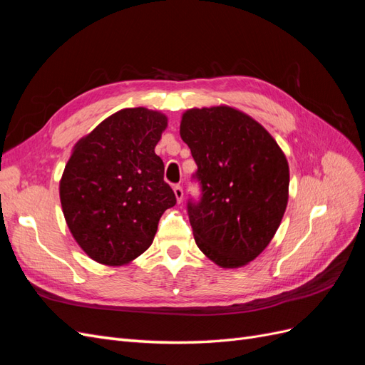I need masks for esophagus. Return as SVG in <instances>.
<instances>
[{
	"mask_svg": "<svg viewBox=\"0 0 365 365\" xmlns=\"http://www.w3.org/2000/svg\"><path fill=\"white\" fill-rule=\"evenodd\" d=\"M173 192H175V196H176V201H178L180 204L182 202V197H184V190L181 185H175L173 187Z\"/></svg>",
	"mask_w": 365,
	"mask_h": 365,
	"instance_id": "esophagus-1",
	"label": "esophagus"
}]
</instances>
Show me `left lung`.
Returning <instances> with one entry per match:
<instances>
[{
	"instance_id": "8db88e82",
	"label": "left lung",
	"mask_w": 365,
	"mask_h": 365,
	"mask_svg": "<svg viewBox=\"0 0 365 365\" xmlns=\"http://www.w3.org/2000/svg\"><path fill=\"white\" fill-rule=\"evenodd\" d=\"M180 134L202 192L187 204L196 245L219 267H244L268 247L288 205L284 153L256 120L224 105L185 111Z\"/></svg>"
}]
</instances>
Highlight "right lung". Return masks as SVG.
<instances>
[{"mask_svg": "<svg viewBox=\"0 0 365 365\" xmlns=\"http://www.w3.org/2000/svg\"><path fill=\"white\" fill-rule=\"evenodd\" d=\"M168 117L126 108L76 143L59 184L62 212L93 260L120 267L145 252L176 204L155 146Z\"/></svg>", "mask_w": 365, "mask_h": 365, "instance_id": "obj_1", "label": "right lung"}]
</instances>
